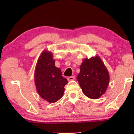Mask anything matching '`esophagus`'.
I'll use <instances>...</instances> for the list:
<instances>
[{
    "label": "esophagus",
    "mask_w": 134,
    "mask_h": 134,
    "mask_svg": "<svg viewBox=\"0 0 134 134\" xmlns=\"http://www.w3.org/2000/svg\"><path fill=\"white\" fill-rule=\"evenodd\" d=\"M74 79H75V76H70V77H68L67 80L69 81H73Z\"/></svg>",
    "instance_id": "obj_1"
}]
</instances>
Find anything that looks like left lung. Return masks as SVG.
<instances>
[{"label": "left lung", "mask_w": 134, "mask_h": 134, "mask_svg": "<svg viewBox=\"0 0 134 134\" xmlns=\"http://www.w3.org/2000/svg\"><path fill=\"white\" fill-rule=\"evenodd\" d=\"M76 79L85 95L91 99L103 95L109 83V72L98 56L83 60Z\"/></svg>", "instance_id": "left-lung-1"}]
</instances>
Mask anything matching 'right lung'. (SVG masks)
<instances>
[{
	"label": "right lung",
	"instance_id": "right-lung-1",
	"mask_svg": "<svg viewBox=\"0 0 134 134\" xmlns=\"http://www.w3.org/2000/svg\"><path fill=\"white\" fill-rule=\"evenodd\" d=\"M55 63L52 52L45 49L38 59L35 72L37 91L42 98L49 103H54L62 97L68 82Z\"/></svg>",
	"mask_w": 134,
	"mask_h": 134
}]
</instances>
